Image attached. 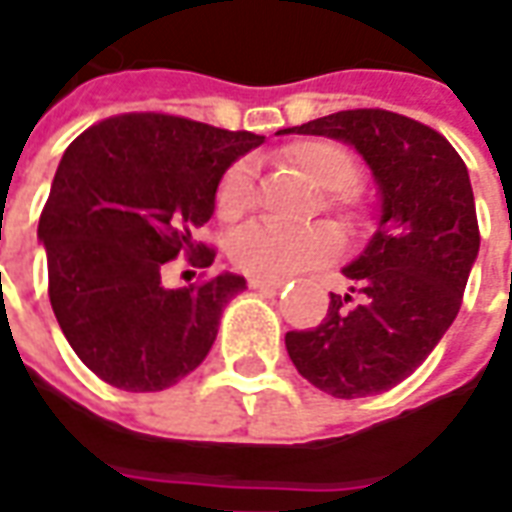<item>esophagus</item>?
Segmentation results:
<instances>
[{"label":"esophagus","instance_id":"1","mask_svg":"<svg viewBox=\"0 0 512 512\" xmlns=\"http://www.w3.org/2000/svg\"><path fill=\"white\" fill-rule=\"evenodd\" d=\"M285 285V282H279V279H260V277H252L249 279V288L252 290H268V293H274Z\"/></svg>","mask_w":512,"mask_h":512}]
</instances>
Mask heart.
<instances>
[{"label": "heart", "mask_w": 512, "mask_h": 512, "mask_svg": "<svg viewBox=\"0 0 512 512\" xmlns=\"http://www.w3.org/2000/svg\"><path fill=\"white\" fill-rule=\"evenodd\" d=\"M290 164L307 175L321 191H329L326 208L345 224L356 222L354 186L359 167L356 158L329 139H304L288 147ZM252 205V169L235 164L222 178L216 194V211L222 219H238ZM340 252V235L326 224L315 227H279V224L252 222L230 238V257L246 274L260 279H290L321 266Z\"/></svg>", "instance_id": "obj_1"}]
</instances>
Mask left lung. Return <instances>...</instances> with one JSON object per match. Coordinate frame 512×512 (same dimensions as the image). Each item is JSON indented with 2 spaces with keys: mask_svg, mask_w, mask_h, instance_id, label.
Segmentation results:
<instances>
[{
  "mask_svg": "<svg viewBox=\"0 0 512 512\" xmlns=\"http://www.w3.org/2000/svg\"><path fill=\"white\" fill-rule=\"evenodd\" d=\"M282 134L329 136L365 158L378 227L343 274L360 293H332L315 329L285 334L293 365L334 397H367L406 381L461 310L480 252L469 169L433 128L384 109H348Z\"/></svg>",
  "mask_w": 512,
  "mask_h": 512,
  "instance_id": "obj_1",
  "label": "left lung"
}]
</instances>
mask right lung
I'll return each mask as SVG.
<instances>
[{"label":"right lung","instance_id":"add662e5","mask_svg":"<svg viewBox=\"0 0 512 512\" xmlns=\"http://www.w3.org/2000/svg\"><path fill=\"white\" fill-rule=\"evenodd\" d=\"M263 139L139 112L109 117L65 150L38 241L62 334L106 384L161 392L208 356L246 279L222 271L167 288L164 266L178 255L211 266L216 255L194 244V230L213 216L227 167Z\"/></svg>","mask_w":512,"mask_h":512}]
</instances>
